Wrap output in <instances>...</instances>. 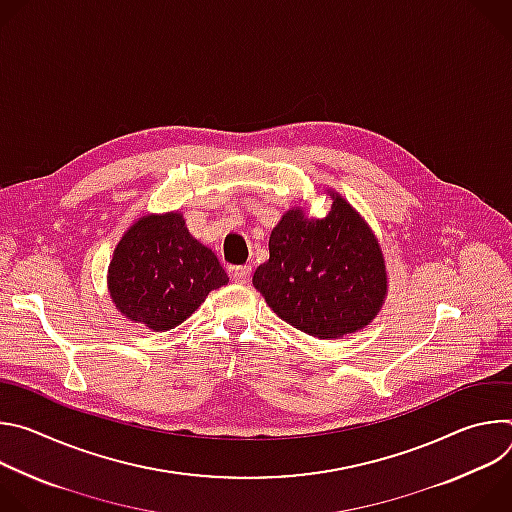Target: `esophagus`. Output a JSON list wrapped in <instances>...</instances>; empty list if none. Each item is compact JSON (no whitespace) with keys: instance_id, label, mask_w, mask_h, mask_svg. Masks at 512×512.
Here are the masks:
<instances>
[{"instance_id":"obj_1","label":"esophagus","mask_w":512,"mask_h":512,"mask_svg":"<svg viewBox=\"0 0 512 512\" xmlns=\"http://www.w3.org/2000/svg\"><path fill=\"white\" fill-rule=\"evenodd\" d=\"M231 277H233V281H237V283H249V279H251V265L235 267V269L231 271Z\"/></svg>"}]
</instances>
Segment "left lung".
Masks as SVG:
<instances>
[{
	"mask_svg": "<svg viewBox=\"0 0 512 512\" xmlns=\"http://www.w3.org/2000/svg\"><path fill=\"white\" fill-rule=\"evenodd\" d=\"M332 198L318 221L298 208L285 212L269 237V261L253 275L269 308L316 338L364 328L387 294L379 241L346 200Z\"/></svg>",
	"mask_w": 512,
	"mask_h": 512,
	"instance_id": "obj_1",
	"label": "left lung"
}]
</instances>
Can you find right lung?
Listing matches in <instances>:
<instances>
[{
    "instance_id": "1",
    "label": "right lung",
    "mask_w": 512,
    "mask_h": 512,
    "mask_svg": "<svg viewBox=\"0 0 512 512\" xmlns=\"http://www.w3.org/2000/svg\"><path fill=\"white\" fill-rule=\"evenodd\" d=\"M229 281L178 212L145 216L119 241L109 265L115 306L133 322L166 332L192 316L208 291Z\"/></svg>"
}]
</instances>
